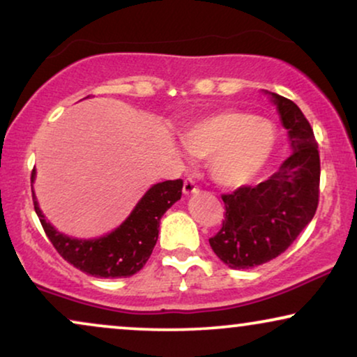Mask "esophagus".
Here are the masks:
<instances>
[{"instance_id":"esophagus-1","label":"esophagus","mask_w":357,"mask_h":357,"mask_svg":"<svg viewBox=\"0 0 357 357\" xmlns=\"http://www.w3.org/2000/svg\"><path fill=\"white\" fill-rule=\"evenodd\" d=\"M197 190H198L197 183H195L192 178H185V182H183V193L185 195H192L197 192Z\"/></svg>"}]
</instances>
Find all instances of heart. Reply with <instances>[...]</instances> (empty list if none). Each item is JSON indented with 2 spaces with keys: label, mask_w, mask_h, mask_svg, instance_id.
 <instances>
[{
  "label": "heart",
  "mask_w": 357,
  "mask_h": 357,
  "mask_svg": "<svg viewBox=\"0 0 357 357\" xmlns=\"http://www.w3.org/2000/svg\"><path fill=\"white\" fill-rule=\"evenodd\" d=\"M182 143L193 158L209 159L214 182L224 188H238L265 167L275 149L276 130L266 119L224 110L187 126Z\"/></svg>",
  "instance_id": "heart-1"
}]
</instances>
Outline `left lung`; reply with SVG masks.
<instances>
[{"label": "left lung", "instance_id": "obj_1", "mask_svg": "<svg viewBox=\"0 0 357 357\" xmlns=\"http://www.w3.org/2000/svg\"><path fill=\"white\" fill-rule=\"evenodd\" d=\"M266 94L276 105L294 153L257 187L243 185L222 195L226 218L209 245L234 270L263 265L281 255L319 206L320 155L314 130L294 102L275 92Z\"/></svg>", "mask_w": 357, "mask_h": 357}]
</instances>
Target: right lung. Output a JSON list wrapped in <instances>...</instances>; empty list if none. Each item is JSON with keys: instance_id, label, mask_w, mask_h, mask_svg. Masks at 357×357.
<instances>
[{"instance_id": "1", "label": "right lung", "mask_w": 357, "mask_h": 357, "mask_svg": "<svg viewBox=\"0 0 357 357\" xmlns=\"http://www.w3.org/2000/svg\"><path fill=\"white\" fill-rule=\"evenodd\" d=\"M33 180L36 169L32 170L31 183ZM182 187L183 182L180 178L153 185L115 231L89 241L58 232L45 221L33 190L32 199L47 237L68 263L96 278H128L138 273L148 261L158 242L160 218L182 197Z\"/></svg>"}]
</instances>
